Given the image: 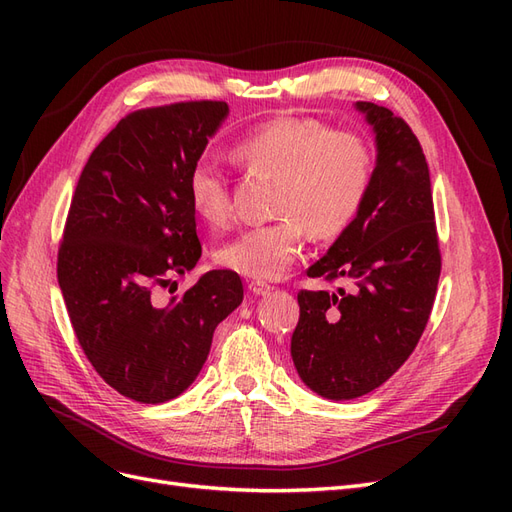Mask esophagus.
<instances>
[{"label":"esophagus","instance_id":"1","mask_svg":"<svg viewBox=\"0 0 512 512\" xmlns=\"http://www.w3.org/2000/svg\"><path fill=\"white\" fill-rule=\"evenodd\" d=\"M247 290L256 294V297H267V294L273 290V286H269L265 282H250V284H247Z\"/></svg>","mask_w":512,"mask_h":512}]
</instances>
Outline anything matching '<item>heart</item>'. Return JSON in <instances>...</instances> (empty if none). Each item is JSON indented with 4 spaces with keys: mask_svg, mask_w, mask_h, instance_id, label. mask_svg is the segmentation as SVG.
<instances>
[{
    "mask_svg": "<svg viewBox=\"0 0 512 512\" xmlns=\"http://www.w3.org/2000/svg\"><path fill=\"white\" fill-rule=\"evenodd\" d=\"M232 158L256 175L275 177L271 224L243 230L215 252L220 267L252 280H280L299 260L307 228L331 239L356 220L374 181V149L350 130L316 117L280 115L258 123L232 145ZM194 213L211 228L230 222L224 170L200 160L188 175Z\"/></svg>",
    "mask_w": 512,
    "mask_h": 512,
    "instance_id": "obj_1",
    "label": "heart"
}]
</instances>
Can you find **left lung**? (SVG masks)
Returning <instances> with one entry per match:
<instances>
[{"instance_id": "obj_1", "label": "left lung", "mask_w": 512, "mask_h": 512, "mask_svg": "<svg viewBox=\"0 0 512 512\" xmlns=\"http://www.w3.org/2000/svg\"><path fill=\"white\" fill-rule=\"evenodd\" d=\"M376 132V168L365 205L309 277L344 280L301 290L290 354L314 393L367 395L408 361L436 299L442 256L425 153L408 123L374 102H356Z\"/></svg>"}]
</instances>
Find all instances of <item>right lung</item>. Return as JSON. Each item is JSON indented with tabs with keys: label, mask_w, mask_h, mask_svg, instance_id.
Masks as SVG:
<instances>
[{
	"label": "right lung",
	"mask_w": 512,
	"mask_h": 512,
	"mask_svg": "<svg viewBox=\"0 0 512 512\" xmlns=\"http://www.w3.org/2000/svg\"><path fill=\"white\" fill-rule=\"evenodd\" d=\"M228 115L194 100L123 117L91 153L70 203L57 280L76 339L123 397L164 404L196 380L215 327L243 301L235 271L205 273L160 305L158 286L203 254L188 175Z\"/></svg>",
	"instance_id": "right-lung-1"
}]
</instances>
